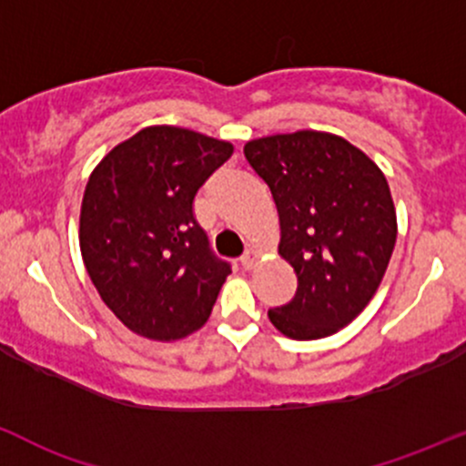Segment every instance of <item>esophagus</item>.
Segmentation results:
<instances>
[{"label":"esophagus","mask_w":466,"mask_h":466,"mask_svg":"<svg viewBox=\"0 0 466 466\" xmlns=\"http://www.w3.org/2000/svg\"><path fill=\"white\" fill-rule=\"evenodd\" d=\"M258 257H261V254H258L257 249H248V252L241 257V266L246 268V270H252V268L258 263Z\"/></svg>","instance_id":"34e87169"}]
</instances>
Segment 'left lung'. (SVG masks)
Segmentation results:
<instances>
[{
    "mask_svg": "<svg viewBox=\"0 0 466 466\" xmlns=\"http://www.w3.org/2000/svg\"><path fill=\"white\" fill-rule=\"evenodd\" d=\"M243 154L270 187L279 254L297 272L295 299L268 317L290 339L335 335L369 306L393 254L398 218L386 176L326 131L249 140Z\"/></svg>",
    "mask_w": 466,
    "mask_h": 466,
    "instance_id": "obj_1",
    "label": "left lung"
}]
</instances>
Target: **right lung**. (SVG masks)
<instances>
[{"label": "right lung", "mask_w": 466, "mask_h": 466, "mask_svg": "<svg viewBox=\"0 0 466 466\" xmlns=\"http://www.w3.org/2000/svg\"><path fill=\"white\" fill-rule=\"evenodd\" d=\"M234 147L180 127H145L86 183L80 249L93 286L136 335L171 341L208 321L232 272L194 217L200 185Z\"/></svg>", "instance_id": "obj_1"}]
</instances>
